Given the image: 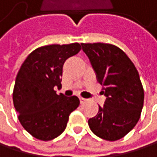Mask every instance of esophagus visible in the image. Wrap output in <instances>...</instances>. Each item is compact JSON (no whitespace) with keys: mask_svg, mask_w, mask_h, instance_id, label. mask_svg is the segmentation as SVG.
<instances>
[{"mask_svg":"<svg viewBox=\"0 0 157 157\" xmlns=\"http://www.w3.org/2000/svg\"><path fill=\"white\" fill-rule=\"evenodd\" d=\"M88 101V99H85V98H82V97H80V102H81V104L82 105V104H84V103H86Z\"/></svg>","mask_w":157,"mask_h":157,"instance_id":"esophagus-1","label":"esophagus"}]
</instances>
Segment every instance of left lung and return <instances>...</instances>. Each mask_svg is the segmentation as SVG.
<instances>
[{"instance_id":"left-lung-1","label":"left lung","mask_w":157,"mask_h":157,"mask_svg":"<svg viewBox=\"0 0 157 157\" xmlns=\"http://www.w3.org/2000/svg\"><path fill=\"white\" fill-rule=\"evenodd\" d=\"M103 85L106 96L98 113L88 120L98 137L116 141L126 136L137 124L144 105V88L139 74L129 57L109 44H81Z\"/></svg>"}]
</instances>
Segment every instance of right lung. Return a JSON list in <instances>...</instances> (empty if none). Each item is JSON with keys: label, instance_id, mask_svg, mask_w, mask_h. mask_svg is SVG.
<instances>
[{"label": "right lung", "instance_id": "add662e5", "mask_svg": "<svg viewBox=\"0 0 157 157\" xmlns=\"http://www.w3.org/2000/svg\"><path fill=\"white\" fill-rule=\"evenodd\" d=\"M81 50L78 43L52 44L35 49L21 64L13 100L22 127L33 137L50 141L66 128L70 113L80 105L77 96L66 97L61 88L64 62Z\"/></svg>", "mask_w": 157, "mask_h": 157}]
</instances>
